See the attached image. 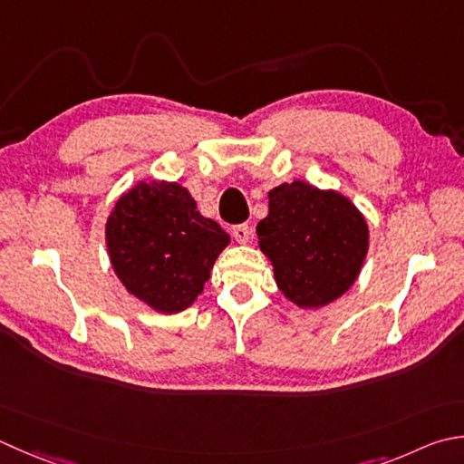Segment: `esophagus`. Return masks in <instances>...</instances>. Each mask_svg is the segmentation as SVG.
I'll return each mask as SVG.
<instances>
[{
    "instance_id": "obj_1",
    "label": "esophagus",
    "mask_w": 464,
    "mask_h": 464,
    "mask_svg": "<svg viewBox=\"0 0 464 464\" xmlns=\"http://www.w3.org/2000/svg\"><path fill=\"white\" fill-rule=\"evenodd\" d=\"M233 237L237 239L239 243H247L251 239V227L247 223H241V225H235L233 227Z\"/></svg>"
}]
</instances>
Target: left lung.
I'll return each instance as SVG.
<instances>
[{"label": "left lung", "mask_w": 464, "mask_h": 464, "mask_svg": "<svg viewBox=\"0 0 464 464\" xmlns=\"http://www.w3.org/2000/svg\"><path fill=\"white\" fill-rule=\"evenodd\" d=\"M277 287L299 307H322L348 292L368 251V225L346 197L302 180L269 190L257 225Z\"/></svg>", "instance_id": "left-lung-1"}]
</instances>
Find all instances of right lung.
Returning a JSON list of instances; mask_svg holds the SVG:
<instances>
[{
  "label": "right lung",
  "instance_id": "obj_1",
  "mask_svg": "<svg viewBox=\"0 0 464 464\" xmlns=\"http://www.w3.org/2000/svg\"><path fill=\"white\" fill-rule=\"evenodd\" d=\"M106 243L124 287L152 310L177 314L203 292L229 235L197 211L187 188L152 180L121 197L108 217Z\"/></svg>",
  "mask_w": 464,
  "mask_h": 464
}]
</instances>
